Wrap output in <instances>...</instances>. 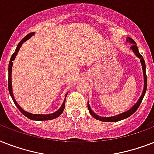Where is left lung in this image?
Here are the masks:
<instances>
[{
	"mask_svg": "<svg viewBox=\"0 0 154 154\" xmlns=\"http://www.w3.org/2000/svg\"><path fill=\"white\" fill-rule=\"evenodd\" d=\"M126 41H127L128 43H130V44H132V45H131V47H130V49H131L133 52L135 54V56H137L138 59H140V62H141V66H142V71H143V77H144L143 91H142V93H141L139 99L137 100V103H135L132 107L130 108V109H129L128 110H126V111L123 112V113L116 114V115H114V116H110V117L99 116V115L95 114V113L91 110V106H90L89 102H87V107H88L90 114H91L94 119H97V120H99V121L106 122H119V121H121V120H123V119H127V118H129L130 116H131V115H132V114H134V113L137 110V109H138L140 104H141V101H142L144 96H145V94H146V88H147V76H146V63H145V60H144L142 56L139 53L138 48H137V44H136V43L134 42V40H133V39H131L130 37H127L126 38Z\"/></svg>",
	"mask_w": 154,
	"mask_h": 154,
	"instance_id": "left-lung-1",
	"label": "left lung"
}]
</instances>
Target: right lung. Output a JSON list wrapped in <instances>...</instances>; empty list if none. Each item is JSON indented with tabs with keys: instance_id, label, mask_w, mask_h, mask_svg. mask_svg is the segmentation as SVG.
Here are the masks:
<instances>
[{
	"instance_id": "right-lung-1",
	"label": "right lung",
	"mask_w": 154,
	"mask_h": 154,
	"mask_svg": "<svg viewBox=\"0 0 154 154\" xmlns=\"http://www.w3.org/2000/svg\"><path fill=\"white\" fill-rule=\"evenodd\" d=\"M35 34V32H31L29 33L28 35H27L25 37H24L20 40V42L17 45V48H16V51H15L14 53L13 54V56H11L10 61H9V64H8V91H9V94H10L11 97L13 98V102H14L15 105L17 106V107L19 109V110L21 112L22 114H24V116H26L27 118H28L31 120H35V121H47V120H51V119H55L56 118L61 115L64 110L65 107V101H66V97L67 95V94H65V98L64 101L63 102V104L61 105V106L60 107V109H58L56 112H54V113H51V114H32V113H29V112H27L24 110V109H22L20 105L17 103V102L16 101L14 98V95H13V87H12V70H13V60H15V58L17 56V53H18V51H19L20 48V47L22 46V44H24V42L27 41L28 40H29L33 35Z\"/></svg>"
}]
</instances>
